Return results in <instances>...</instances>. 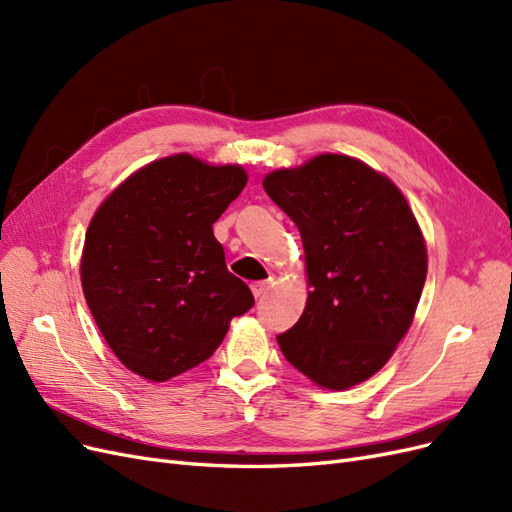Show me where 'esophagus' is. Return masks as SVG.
Wrapping results in <instances>:
<instances>
[{"instance_id":"obj_1","label":"esophagus","mask_w":512,"mask_h":512,"mask_svg":"<svg viewBox=\"0 0 512 512\" xmlns=\"http://www.w3.org/2000/svg\"><path fill=\"white\" fill-rule=\"evenodd\" d=\"M271 280H267V282H254L252 284V292H254V297L256 299H260V297H265V294L271 290Z\"/></svg>"}]
</instances>
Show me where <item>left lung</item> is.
Instances as JSON below:
<instances>
[{"mask_svg":"<svg viewBox=\"0 0 512 512\" xmlns=\"http://www.w3.org/2000/svg\"><path fill=\"white\" fill-rule=\"evenodd\" d=\"M262 188L297 224L312 288L277 344L309 380L350 389L374 376L410 329L427 277L421 228L389 179L348 156L275 170Z\"/></svg>","mask_w":512,"mask_h":512,"instance_id":"obj_1","label":"left lung"}]
</instances>
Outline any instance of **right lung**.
<instances>
[{"instance_id": "1", "label": "right lung", "mask_w": 512, "mask_h": 512, "mask_svg": "<svg viewBox=\"0 0 512 512\" xmlns=\"http://www.w3.org/2000/svg\"><path fill=\"white\" fill-rule=\"evenodd\" d=\"M247 175L188 153L151 162L108 196L85 235L81 282L106 344L134 374L164 382L218 350L254 305L226 269L213 224Z\"/></svg>"}]
</instances>
